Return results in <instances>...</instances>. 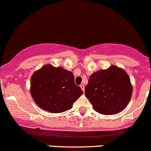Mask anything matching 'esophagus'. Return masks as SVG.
Returning <instances> with one entry per match:
<instances>
[{"instance_id":"obj_1","label":"esophagus","mask_w":151,"mask_h":151,"mask_svg":"<svg viewBox=\"0 0 151 151\" xmlns=\"http://www.w3.org/2000/svg\"><path fill=\"white\" fill-rule=\"evenodd\" d=\"M80 87H81V89H82V91H84V84H81Z\"/></svg>"}]
</instances>
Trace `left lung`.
<instances>
[{"label": "left lung", "instance_id": "8db88e82", "mask_svg": "<svg viewBox=\"0 0 151 151\" xmlns=\"http://www.w3.org/2000/svg\"><path fill=\"white\" fill-rule=\"evenodd\" d=\"M132 86L127 73L116 66L94 72L85 87L86 97L95 111L104 115L120 112L127 106Z\"/></svg>", "mask_w": 151, "mask_h": 151}]
</instances>
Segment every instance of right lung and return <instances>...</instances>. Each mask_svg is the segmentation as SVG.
I'll return each instance as SVG.
<instances>
[{
    "label": "right lung",
    "mask_w": 151,
    "mask_h": 151,
    "mask_svg": "<svg viewBox=\"0 0 151 151\" xmlns=\"http://www.w3.org/2000/svg\"><path fill=\"white\" fill-rule=\"evenodd\" d=\"M30 92L40 108L51 113H61L72 108L83 91L74 82L72 72L47 65L32 75Z\"/></svg>",
    "instance_id": "add662e5"
}]
</instances>
